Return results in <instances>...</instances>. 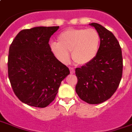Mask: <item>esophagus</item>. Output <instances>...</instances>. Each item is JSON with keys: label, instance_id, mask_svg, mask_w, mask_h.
Segmentation results:
<instances>
[{"label": "esophagus", "instance_id": "1", "mask_svg": "<svg viewBox=\"0 0 132 132\" xmlns=\"http://www.w3.org/2000/svg\"><path fill=\"white\" fill-rule=\"evenodd\" d=\"M69 69H70V73H71V74H73V73L75 72V70H74V68H73L70 67V68H69Z\"/></svg>", "mask_w": 132, "mask_h": 132}]
</instances>
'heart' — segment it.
Masks as SVG:
<instances>
[{
	"label": "heart",
	"mask_w": 132,
	"mask_h": 132,
	"mask_svg": "<svg viewBox=\"0 0 132 132\" xmlns=\"http://www.w3.org/2000/svg\"><path fill=\"white\" fill-rule=\"evenodd\" d=\"M100 35L95 29L71 28L61 32L57 43H51V50L58 60L68 63L71 52L72 60L79 65L91 62L97 56Z\"/></svg>",
	"instance_id": "heart-1"
}]
</instances>
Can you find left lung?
Returning a JSON list of instances; mask_svg holds the SVG:
<instances>
[{
	"instance_id": "1",
	"label": "left lung",
	"mask_w": 132,
	"mask_h": 132,
	"mask_svg": "<svg viewBox=\"0 0 132 132\" xmlns=\"http://www.w3.org/2000/svg\"><path fill=\"white\" fill-rule=\"evenodd\" d=\"M100 35V45L95 58L76 69V92L89 104H100L113 96L121 80V48L114 35L97 23H91Z\"/></svg>"
}]
</instances>
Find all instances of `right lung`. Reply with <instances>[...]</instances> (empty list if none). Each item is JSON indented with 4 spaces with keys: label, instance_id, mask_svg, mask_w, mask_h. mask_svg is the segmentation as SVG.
Listing matches in <instances>:
<instances>
[{
    "label": "right lung",
    "instance_id": "obj_1",
    "mask_svg": "<svg viewBox=\"0 0 132 132\" xmlns=\"http://www.w3.org/2000/svg\"><path fill=\"white\" fill-rule=\"evenodd\" d=\"M59 27L22 30L9 47V78L16 96L27 105L46 108L55 99L61 82L70 74L48 44Z\"/></svg>",
    "mask_w": 132,
    "mask_h": 132
}]
</instances>
